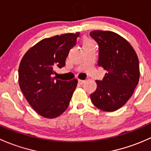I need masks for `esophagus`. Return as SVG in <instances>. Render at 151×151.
Masks as SVG:
<instances>
[{
  "label": "esophagus",
  "mask_w": 151,
  "mask_h": 151,
  "mask_svg": "<svg viewBox=\"0 0 151 151\" xmlns=\"http://www.w3.org/2000/svg\"><path fill=\"white\" fill-rule=\"evenodd\" d=\"M85 82L84 80H81V79H78V84L82 85Z\"/></svg>",
  "instance_id": "esophagus-1"
}]
</instances>
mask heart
I'll use <instances>...</instances> for the list:
<instances>
[{
  "label": "heart",
  "instance_id": "heart-1",
  "mask_svg": "<svg viewBox=\"0 0 151 151\" xmlns=\"http://www.w3.org/2000/svg\"><path fill=\"white\" fill-rule=\"evenodd\" d=\"M91 42H92V41H90V40H88V39H87V38L83 40V43H91Z\"/></svg>",
  "mask_w": 151,
  "mask_h": 151
}]
</instances>
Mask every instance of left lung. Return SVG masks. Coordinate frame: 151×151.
<instances>
[{
	"mask_svg": "<svg viewBox=\"0 0 151 151\" xmlns=\"http://www.w3.org/2000/svg\"><path fill=\"white\" fill-rule=\"evenodd\" d=\"M90 35L99 45L98 65L107 70L102 81H96L97 89L90 97L99 109L115 111L127 103L138 84L139 60L131 44L116 32L94 30Z\"/></svg>",
	"mask_w": 151,
	"mask_h": 151,
	"instance_id": "8db88e82",
	"label": "left lung"
}]
</instances>
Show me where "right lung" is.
Returning a JSON list of instances; mask_svg holds the SVG:
<instances>
[{"label":"right lung","instance_id":"right-lung-1","mask_svg":"<svg viewBox=\"0 0 151 151\" xmlns=\"http://www.w3.org/2000/svg\"><path fill=\"white\" fill-rule=\"evenodd\" d=\"M80 33L44 38L24 54L19 67V84L28 103L40 116L58 117L69 105L78 80H58L55 68L65 65L69 51Z\"/></svg>","mask_w":151,"mask_h":151}]
</instances>
